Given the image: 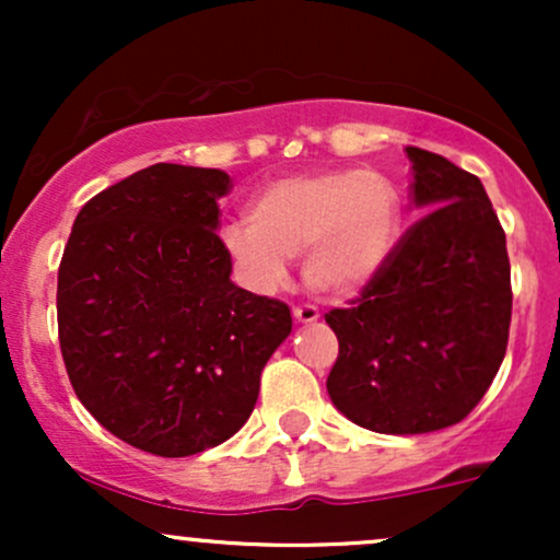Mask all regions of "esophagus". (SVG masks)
I'll use <instances>...</instances> for the list:
<instances>
[{"label":"esophagus","mask_w":560,"mask_h":560,"mask_svg":"<svg viewBox=\"0 0 560 560\" xmlns=\"http://www.w3.org/2000/svg\"><path fill=\"white\" fill-rule=\"evenodd\" d=\"M292 316L298 324H316V320L320 318V313H318V307H313V305H298V307H292Z\"/></svg>","instance_id":"esophagus-1"}]
</instances>
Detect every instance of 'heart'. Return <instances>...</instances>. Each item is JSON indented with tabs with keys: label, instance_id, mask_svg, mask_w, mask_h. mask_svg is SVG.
I'll list each match as a JSON object with an SVG mask.
<instances>
[{
	"label": "heart",
	"instance_id": "heart-1",
	"mask_svg": "<svg viewBox=\"0 0 560 560\" xmlns=\"http://www.w3.org/2000/svg\"><path fill=\"white\" fill-rule=\"evenodd\" d=\"M231 262L255 292L284 281L300 255L305 287L350 300L384 271L400 242V199L382 173L334 168L292 173L266 184L247 218L223 226Z\"/></svg>",
	"mask_w": 560,
	"mask_h": 560
}]
</instances>
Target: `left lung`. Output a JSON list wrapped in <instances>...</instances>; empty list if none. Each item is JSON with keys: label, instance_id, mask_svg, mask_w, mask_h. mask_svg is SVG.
Segmentation results:
<instances>
[{"label": "left lung", "instance_id": "obj_1", "mask_svg": "<svg viewBox=\"0 0 560 560\" xmlns=\"http://www.w3.org/2000/svg\"><path fill=\"white\" fill-rule=\"evenodd\" d=\"M410 197L427 213L397 242L355 307L331 311L339 339L334 408L378 434H427L464 421L498 374L511 326V262L474 173L405 147Z\"/></svg>", "mask_w": 560, "mask_h": 560}]
</instances>
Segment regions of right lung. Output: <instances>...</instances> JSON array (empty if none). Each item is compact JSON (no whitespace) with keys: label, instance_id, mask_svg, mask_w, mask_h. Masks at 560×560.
Returning <instances> with one entry per match:
<instances>
[{"label":"right lung","instance_id":"right-lung-1","mask_svg":"<svg viewBox=\"0 0 560 560\" xmlns=\"http://www.w3.org/2000/svg\"><path fill=\"white\" fill-rule=\"evenodd\" d=\"M226 171L155 163L89 199L57 273L70 384L107 432L163 458L247 423L289 307L231 281L218 240Z\"/></svg>","mask_w":560,"mask_h":560}]
</instances>
